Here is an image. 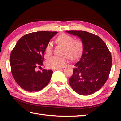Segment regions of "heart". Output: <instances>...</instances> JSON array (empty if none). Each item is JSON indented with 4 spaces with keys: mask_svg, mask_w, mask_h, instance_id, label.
<instances>
[{
    "mask_svg": "<svg viewBox=\"0 0 121 121\" xmlns=\"http://www.w3.org/2000/svg\"><path fill=\"white\" fill-rule=\"evenodd\" d=\"M63 62H61V67H63Z\"/></svg>",
    "mask_w": 121,
    "mask_h": 121,
    "instance_id": "b5f03b06",
    "label": "heart"
}]
</instances>
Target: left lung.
<instances>
[{"mask_svg": "<svg viewBox=\"0 0 121 121\" xmlns=\"http://www.w3.org/2000/svg\"><path fill=\"white\" fill-rule=\"evenodd\" d=\"M55 35L52 31H38L25 35L18 40L10 56L11 72L16 82L24 90L37 92L46 86L53 71L43 65L44 54L50 39Z\"/></svg>", "mask_w": 121, "mask_h": 121, "instance_id": "obj_1", "label": "left lung"}]
</instances>
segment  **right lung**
<instances>
[{"instance_id": "add662e5", "label": "right lung", "mask_w": 121, "mask_h": 121, "mask_svg": "<svg viewBox=\"0 0 121 121\" xmlns=\"http://www.w3.org/2000/svg\"><path fill=\"white\" fill-rule=\"evenodd\" d=\"M67 32L78 37L83 45L82 56L69 78L70 86L81 95L95 93L109 77L112 63L110 52L105 42L95 35L76 30Z\"/></svg>"}]
</instances>
